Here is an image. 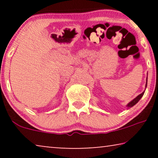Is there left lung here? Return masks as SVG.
<instances>
[{
  "label": "left lung",
  "instance_id": "left-lung-1",
  "mask_svg": "<svg viewBox=\"0 0 158 158\" xmlns=\"http://www.w3.org/2000/svg\"><path fill=\"white\" fill-rule=\"evenodd\" d=\"M147 84H148V77H147V82H146V87H147ZM144 92H142L141 94H139V96H137V97H136V98H135V99H133L132 101H130V102H129L128 104L127 105V106L128 107V109L129 108H131V107H132L133 106H135L136 103H137L138 101H139L140 99H141V98L142 96H143V95H144Z\"/></svg>",
  "mask_w": 158,
  "mask_h": 158
}]
</instances>
